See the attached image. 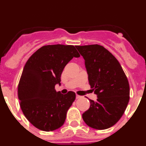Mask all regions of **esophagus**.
Returning <instances> with one entry per match:
<instances>
[{
	"instance_id": "34e87169",
	"label": "esophagus",
	"mask_w": 146,
	"mask_h": 146,
	"mask_svg": "<svg viewBox=\"0 0 146 146\" xmlns=\"http://www.w3.org/2000/svg\"><path fill=\"white\" fill-rule=\"evenodd\" d=\"M76 98H77V99H81V98H82V96H79V95H76Z\"/></svg>"
}]
</instances>
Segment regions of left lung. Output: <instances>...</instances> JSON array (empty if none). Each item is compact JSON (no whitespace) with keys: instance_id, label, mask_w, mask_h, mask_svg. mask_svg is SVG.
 Masks as SVG:
<instances>
[{"instance_id":"8db88e82","label":"left lung","mask_w":146,"mask_h":146,"mask_svg":"<svg viewBox=\"0 0 146 146\" xmlns=\"http://www.w3.org/2000/svg\"><path fill=\"white\" fill-rule=\"evenodd\" d=\"M85 60L89 84L97 95L90 99V108L82 114L91 128L106 129L115 125L124 113L129 101V84L118 60L103 46H76Z\"/></svg>"}]
</instances>
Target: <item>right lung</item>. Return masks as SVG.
I'll return each mask as SVG.
<instances>
[{
  "label": "right lung",
  "mask_w": 146,
  "mask_h": 146,
  "mask_svg": "<svg viewBox=\"0 0 146 146\" xmlns=\"http://www.w3.org/2000/svg\"><path fill=\"white\" fill-rule=\"evenodd\" d=\"M79 52L73 45H45L27 60L18 84L22 111L30 123L40 130L54 131L64 123L75 93L63 95L55 91L60 84L64 67Z\"/></svg>",
  "instance_id": "add662e5"
}]
</instances>
